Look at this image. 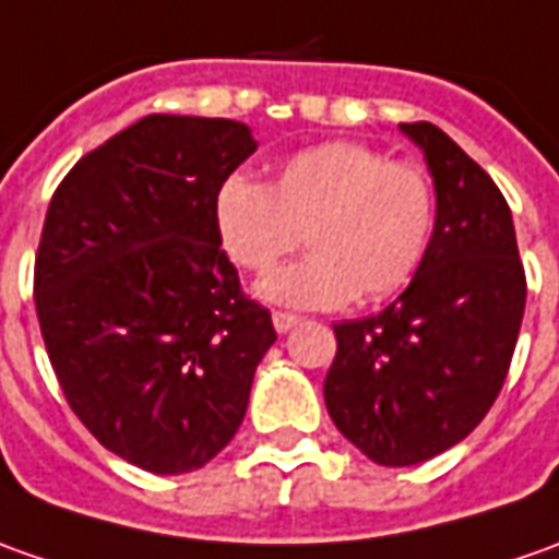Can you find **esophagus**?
Here are the masks:
<instances>
[{
  "label": "esophagus",
  "mask_w": 559,
  "mask_h": 559,
  "mask_svg": "<svg viewBox=\"0 0 559 559\" xmlns=\"http://www.w3.org/2000/svg\"><path fill=\"white\" fill-rule=\"evenodd\" d=\"M272 324H275L278 333H287V330H294L296 324H299V318L290 314V311H275V314H272Z\"/></svg>",
  "instance_id": "esophagus-1"
}]
</instances>
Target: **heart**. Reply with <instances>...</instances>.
I'll use <instances>...</instances> for the list:
<instances>
[{"label": "heart", "instance_id": "obj_1", "mask_svg": "<svg viewBox=\"0 0 559 559\" xmlns=\"http://www.w3.org/2000/svg\"><path fill=\"white\" fill-rule=\"evenodd\" d=\"M435 186L409 162L330 140L287 155L263 186L229 174L214 192V226L231 263L263 275L302 241L309 257L260 284V296L296 309H336L397 294L435 235Z\"/></svg>", "mask_w": 559, "mask_h": 559}]
</instances>
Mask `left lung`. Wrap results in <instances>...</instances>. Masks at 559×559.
I'll use <instances>...</instances> for the list:
<instances>
[{
  "label": "left lung",
  "instance_id": "8db88e82",
  "mask_svg": "<svg viewBox=\"0 0 559 559\" xmlns=\"http://www.w3.org/2000/svg\"><path fill=\"white\" fill-rule=\"evenodd\" d=\"M435 183V235L407 290L379 314L333 324L324 379L333 425L376 465L407 468L465 440L502 391L526 275L511 207L438 124H401Z\"/></svg>",
  "mask_w": 559,
  "mask_h": 559
}]
</instances>
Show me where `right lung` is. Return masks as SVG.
<instances>
[{"mask_svg": "<svg viewBox=\"0 0 559 559\" xmlns=\"http://www.w3.org/2000/svg\"><path fill=\"white\" fill-rule=\"evenodd\" d=\"M257 152L248 124L146 116L57 186L36 253L41 340L72 413L152 474L207 465L275 343L219 248L214 192Z\"/></svg>", "mask_w": 559, "mask_h": 559, "instance_id": "1", "label": "right lung"}]
</instances>
